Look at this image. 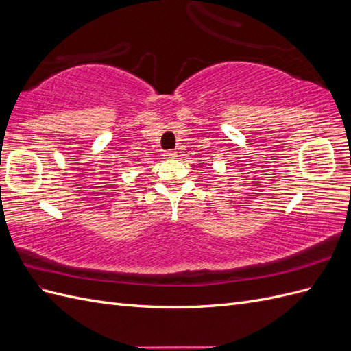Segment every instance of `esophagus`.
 <instances>
[{
  "instance_id": "34e87169",
  "label": "esophagus",
  "mask_w": 351,
  "mask_h": 351,
  "mask_svg": "<svg viewBox=\"0 0 351 351\" xmlns=\"http://www.w3.org/2000/svg\"><path fill=\"white\" fill-rule=\"evenodd\" d=\"M165 156H167V158H174V156H176V151H173V149L165 151Z\"/></svg>"
}]
</instances>
